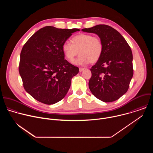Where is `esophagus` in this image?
<instances>
[{
  "mask_svg": "<svg viewBox=\"0 0 153 153\" xmlns=\"http://www.w3.org/2000/svg\"><path fill=\"white\" fill-rule=\"evenodd\" d=\"M84 70H85V68H79V71L80 72L83 71Z\"/></svg>",
  "mask_w": 153,
  "mask_h": 153,
  "instance_id": "34e87169",
  "label": "esophagus"
}]
</instances>
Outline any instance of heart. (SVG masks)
Instances as JSON below:
<instances>
[{"label":"heart","instance_id":"b5f03b06","mask_svg":"<svg viewBox=\"0 0 153 153\" xmlns=\"http://www.w3.org/2000/svg\"><path fill=\"white\" fill-rule=\"evenodd\" d=\"M71 42H65L62 46V51L70 62L74 60L79 54V57L73 62L76 65L83 66L90 62H96L102 56L103 45L101 39L90 34H80L72 38Z\"/></svg>","mask_w":153,"mask_h":153}]
</instances>
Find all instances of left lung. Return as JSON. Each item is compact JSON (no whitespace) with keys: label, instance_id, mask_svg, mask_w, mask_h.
<instances>
[{"label":"left lung","instance_id":"1","mask_svg":"<svg viewBox=\"0 0 153 153\" xmlns=\"http://www.w3.org/2000/svg\"><path fill=\"white\" fill-rule=\"evenodd\" d=\"M82 31L97 34L103 45L102 56L90 69V90L104 102H114L126 93L133 77L131 50L124 37L108 25H98Z\"/></svg>","mask_w":153,"mask_h":153}]
</instances>
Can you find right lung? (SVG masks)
Wrapping results in <instances>:
<instances>
[{
	"mask_svg": "<svg viewBox=\"0 0 153 153\" xmlns=\"http://www.w3.org/2000/svg\"><path fill=\"white\" fill-rule=\"evenodd\" d=\"M79 31L47 26L36 32L23 47L19 74L25 91L37 101L54 104L67 94L79 68L65 59L62 46Z\"/></svg>",
	"mask_w": 153,
	"mask_h": 153,
	"instance_id": "right-lung-1",
	"label": "right lung"
}]
</instances>
